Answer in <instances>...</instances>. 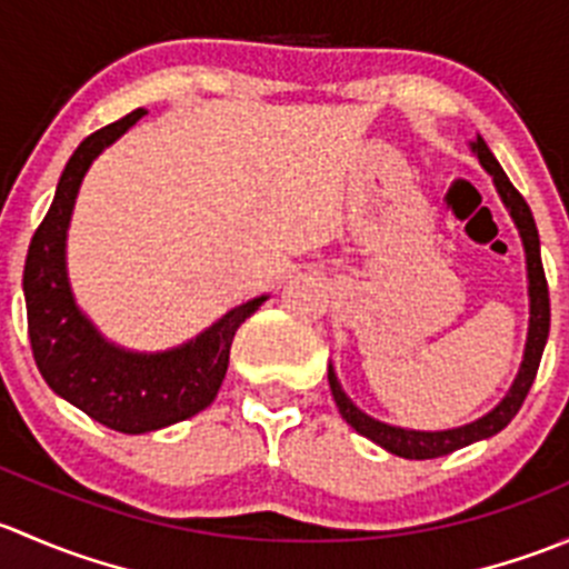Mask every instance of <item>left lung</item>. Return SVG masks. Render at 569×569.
Returning a JSON list of instances; mask_svg holds the SVG:
<instances>
[{"instance_id":"1","label":"left lung","mask_w":569,"mask_h":569,"mask_svg":"<svg viewBox=\"0 0 569 569\" xmlns=\"http://www.w3.org/2000/svg\"><path fill=\"white\" fill-rule=\"evenodd\" d=\"M470 153L479 159L481 168L487 170V176L496 183V192L501 198L503 209L512 217L515 228L520 233V242H523L526 252V280H529V332H526V349L523 360H520V369L515 375V382L509 386L507 396L492 407L490 412H485L476 421L462 423V427L451 429H435V432H423V429H407L396 427V423H386L380 418L369 416V412L360 410L347 391L338 382L336 369L332 363L327 366V380H330L332 399H336L338 412L343 416V421L355 429L358 435L369 438L371 443H377L380 449L391 451L396 457H405V460H435V457H446L451 451L465 449V446L476 443V440H487L492 435L501 432L515 416H518L520 405H523L526 393H529L533 377H537L539 360H542V349L548 343V330H550V300H548V280H545L542 269V256H539V233L537 222L529 203L523 200V194L512 187L503 168L498 164V159L492 157V151L487 148V142L476 134L473 142H468Z\"/></svg>"}]
</instances>
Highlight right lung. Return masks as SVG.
Masks as SVG:
<instances>
[{"label": "right lung", "instance_id": "right-lung-1", "mask_svg": "<svg viewBox=\"0 0 569 569\" xmlns=\"http://www.w3.org/2000/svg\"><path fill=\"white\" fill-rule=\"evenodd\" d=\"M142 114L134 109L79 142L24 263L27 325L46 386L93 421L123 435L157 432L206 410L226 380L233 336L269 300V295L252 297L194 338L162 352H137L109 341L79 308L68 278V228L79 187L99 153Z\"/></svg>", "mask_w": 569, "mask_h": 569}]
</instances>
